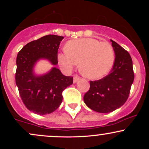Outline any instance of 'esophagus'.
Wrapping results in <instances>:
<instances>
[{
	"label": "esophagus",
	"instance_id": "obj_1",
	"mask_svg": "<svg viewBox=\"0 0 149 149\" xmlns=\"http://www.w3.org/2000/svg\"><path fill=\"white\" fill-rule=\"evenodd\" d=\"M80 79V77L78 76H74L73 77V83H76Z\"/></svg>",
	"mask_w": 149,
	"mask_h": 149
}]
</instances>
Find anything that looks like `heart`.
Instances as JSON below:
<instances>
[{"instance_id": "heart-1", "label": "heart", "mask_w": 149, "mask_h": 149, "mask_svg": "<svg viewBox=\"0 0 149 149\" xmlns=\"http://www.w3.org/2000/svg\"><path fill=\"white\" fill-rule=\"evenodd\" d=\"M66 49L58 53L57 59L62 69L70 72L79 63L83 76L90 79H99L107 75L113 66L115 53L108 42L92 38L70 40Z\"/></svg>"}]
</instances>
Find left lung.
<instances>
[{"mask_svg":"<svg viewBox=\"0 0 149 149\" xmlns=\"http://www.w3.org/2000/svg\"><path fill=\"white\" fill-rule=\"evenodd\" d=\"M110 40L115 53L111 71L102 79L90 81V90L83 97L90 109L102 113L113 111L125 103L134 78L130 54L117 42Z\"/></svg>","mask_w":149,"mask_h":149,"instance_id":"obj_1","label":"left lung"}]
</instances>
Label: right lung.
<instances>
[{
    "instance_id": "1",
    "label": "right lung",
    "mask_w": 149,
    "mask_h": 149,
    "mask_svg": "<svg viewBox=\"0 0 149 149\" xmlns=\"http://www.w3.org/2000/svg\"><path fill=\"white\" fill-rule=\"evenodd\" d=\"M64 37L47 35L23 47L17 56L15 81L26 107L38 115L57 109L62 102V92L73 84V77L66 76L57 67V52ZM48 61L54 66L44 74L38 75L34 69L38 61Z\"/></svg>"
}]
</instances>
